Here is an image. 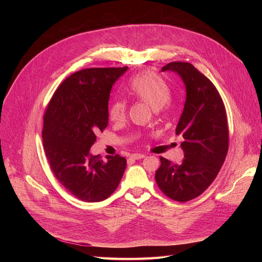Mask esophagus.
<instances>
[{
    "label": "esophagus",
    "mask_w": 262,
    "mask_h": 262,
    "mask_svg": "<svg viewBox=\"0 0 262 262\" xmlns=\"http://www.w3.org/2000/svg\"><path fill=\"white\" fill-rule=\"evenodd\" d=\"M144 158H145V156L142 155V154H133L129 159L130 160H141V159H144Z\"/></svg>",
    "instance_id": "34e87169"
}]
</instances>
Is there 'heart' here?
<instances>
[{
  "label": "heart",
  "mask_w": 262,
  "mask_h": 262,
  "mask_svg": "<svg viewBox=\"0 0 262 262\" xmlns=\"http://www.w3.org/2000/svg\"><path fill=\"white\" fill-rule=\"evenodd\" d=\"M127 93L136 100L143 101L155 110L165 106L171 98V89L166 81L155 71L148 70L130 79ZM126 116V102L116 99L110 104L108 117L113 122H121Z\"/></svg>",
  "instance_id": "b5f03b06"
}]
</instances>
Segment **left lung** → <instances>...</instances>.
<instances>
[{
  "mask_svg": "<svg viewBox=\"0 0 262 262\" xmlns=\"http://www.w3.org/2000/svg\"><path fill=\"white\" fill-rule=\"evenodd\" d=\"M162 70L177 72L186 88L184 108L175 129L183 138L184 159L173 165L161 157L156 181L167 197L186 202L208 188L226 159L229 147L226 110L215 86L193 64L171 62Z\"/></svg>",
  "mask_w": 262,
  "mask_h": 262,
  "instance_id": "8db88e82",
  "label": "left lung"
}]
</instances>
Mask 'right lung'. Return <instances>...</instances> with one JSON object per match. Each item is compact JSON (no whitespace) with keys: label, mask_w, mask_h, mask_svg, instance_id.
Instances as JSON below:
<instances>
[{"label":"right lung","mask_w":262,"mask_h":262,"mask_svg":"<svg viewBox=\"0 0 262 262\" xmlns=\"http://www.w3.org/2000/svg\"><path fill=\"white\" fill-rule=\"evenodd\" d=\"M127 67L86 68L72 73L53 94L43 115L42 140L51 170L72 196L99 202L115 192L126 168L119 155L91 156L96 133L107 126L114 83Z\"/></svg>","instance_id":"right-lung-1"}]
</instances>
